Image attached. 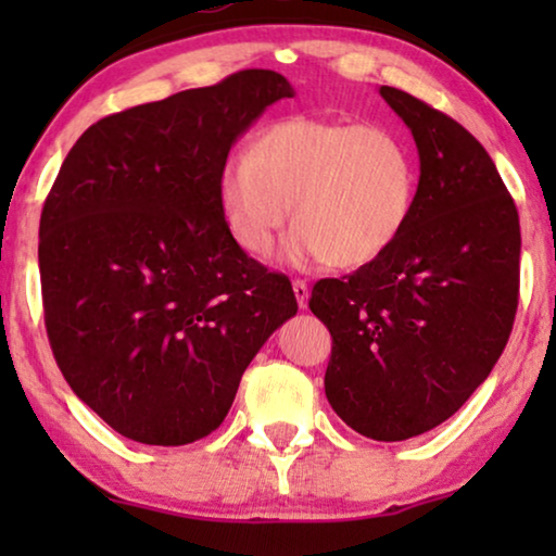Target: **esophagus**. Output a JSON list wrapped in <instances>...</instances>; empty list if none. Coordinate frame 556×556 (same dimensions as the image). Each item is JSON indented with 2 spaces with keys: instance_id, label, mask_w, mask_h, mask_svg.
<instances>
[{
  "instance_id": "esophagus-1",
  "label": "esophagus",
  "mask_w": 556,
  "mask_h": 556,
  "mask_svg": "<svg viewBox=\"0 0 556 556\" xmlns=\"http://www.w3.org/2000/svg\"><path fill=\"white\" fill-rule=\"evenodd\" d=\"M293 293H295V301H299L301 308L308 306V283L306 280H293Z\"/></svg>"
}]
</instances>
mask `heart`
Instances as JSON below:
<instances>
[{"instance_id": "b5f03b06", "label": "heart", "mask_w": 556, "mask_h": 556, "mask_svg": "<svg viewBox=\"0 0 556 556\" xmlns=\"http://www.w3.org/2000/svg\"><path fill=\"white\" fill-rule=\"evenodd\" d=\"M413 151L382 126L291 116L273 121L219 169L225 225L248 255L270 253L293 217L286 255L359 268L390 250L413 217ZM294 210H290V204Z\"/></svg>"}]
</instances>
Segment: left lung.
Returning a JSON list of instances; mask_svg holds the SVG:
<instances>
[{
    "label": "left lung",
    "mask_w": 556,
    "mask_h": 556,
    "mask_svg": "<svg viewBox=\"0 0 556 556\" xmlns=\"http://www.w3.org/2000/svg\"><path fill=\"white\" fill-rule=\"evenodd\" d=\"M379 93L420 154L413 217L377 261L324 278L329 405L364 438L407 440L458 413L504 352L519 306V212L489 151L405 90Z\"/></svg>",
    "instance_id": "8db88e82"
}]
</instances>
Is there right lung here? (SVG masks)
<instances>
[{"mask_svg": "<svg viewBox=\"0 0 556 556\" xmlns=\"http://www.w3.org/2000/svg\"><path fill=\"white\" fill-rule=\"evenodd\" d=\"M293 88L276 71L105 116L67 151L40 217L45 329L71 390L136 443L219 428L242 371L295 316L291 280L227 230L217 181Z\"/></svg>", "mask_w": 556, "mask_h": 556, "instance_id": "add662e5", "label": "right lung"}]
</instances>
